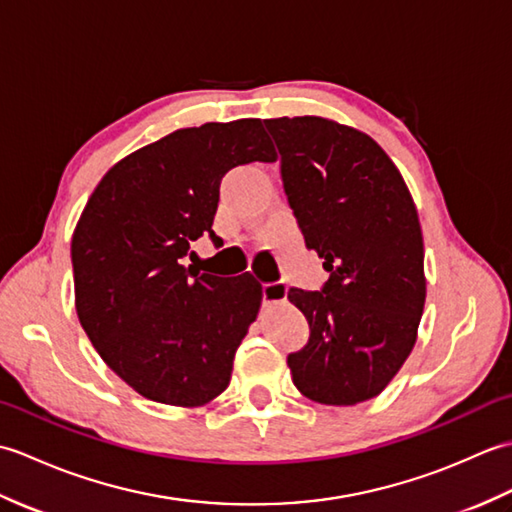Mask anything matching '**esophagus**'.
<instances>
[{"mask_svg": "<svg viewBox=\"0 0 512 512\" xmlns=\"http://www.w3.org/2000/svg\"><path fill=\"white\" fill-rule=\"evenodd\" d=\"M262 292H264V301L281 303L288 297V286L284 284V281H273V284H264Z\"/></svg>", "mask_w": 512, "mask_h": 512, "instance_id": "esophagus-1", "label": "esophagus"}]
</instances>
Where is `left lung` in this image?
<instances>
[{
	"label": "left lung",
	"instance_id": "obj_1",
	"mask_svg": "<svg viewBox=\"0 0 512 512\" xmlns=\"http://www.w3.org/2000/svg\"><path fill=\"white\" fill-rule=\"evenodd\" d=\"M306 246L330 273L290 288L310 339L288 354L292 383L321 405L378 396L416 343L427 297L416 204L376 140L321 116L264 121Z\"/></svg>",
	"mask_w": 512,
	"mask_h": 512
}]
</instances>
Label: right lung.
Segmentation results:
<instances>
[{
    "instance_id": "right-lung-1",
    "label": "right lung",
    "mask_w": 512,
    "mask_h": 512,
    "mask_svg": "<svg viewBox=\"0 0 512 512\" xmlns=\"http://www.w3.org/2000/svg\"><path fill=\"white\" fill-rule=\"evenodd\" d=\"M277 160L259 118L178 129L105 173L72 235L76 314L107 367L154 402L202 407L228 387L239 343L262 306L246 273L191 266L213 233L220 182Z\"/></svg>"
}]
</instances>
